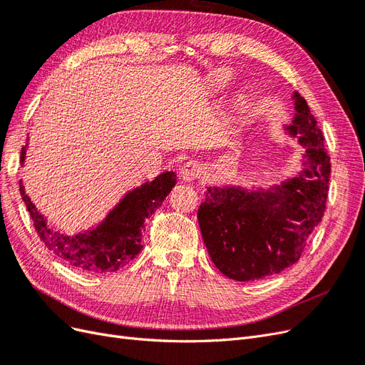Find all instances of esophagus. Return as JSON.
<instances>
[{
	"label": "esophagus",
	"instance_id": "obj_1",
	"mask_svg": "<svg viewBox=\"0 0 365 365\" xmlns=\"http://www.w3.org/2000/svg\"><path fill=\"white\" fill-rule=\"evenodd\" d=\"M202 164L200 163V161H195V160H192V161H187V163H184L182 165H181V172H180V175H181V178L184 180V181H195V180H197L200 178V176L202 175Z\"/></svg>",
	"mask_w": 365,
	"mask_h": 365
}]
</instances>
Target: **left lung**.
Wrapping results in <instances>:
<instances>
[{
  "instance_id": "1",
  "label": "left lung",
  "mask_w": 365,
  "mask_h": 365,
  "mask_svg": "<svg viewBox=\"0 0 365 365\" xmlns=\"http://www.w3.org/2000/svg\"><path fill=\"white\" fill-rule=\"evenodd\" d=\"M288 126L306 148L303 172L274 192L208 187L197 210L200 228L215 267L237 282H254L292 267L322 222L330 178L324 137L304 97L294 93Z\"/></svg>"
}]
</instances>
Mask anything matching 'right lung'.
Masks as SVG:
<instances>
[{
    "mask_svg": "<svg viewBox=\"0 0 365 365\" xmlns=\"http://www.w3.org/2000/svg\"><path fill=\"white\" fill-rule=\"evenodd\" d=\"M24 155L26 150L23 149L21 163H24ZM175 184V172L158 175L153 181L129 192L96 230L74 237L50 230L21 182L19 192L43 245L77 269L90 274H108L123 268L141 251V233L146 220L155 213Z\"/></svg>",
    "mask_w": 365,
    "mask_h": 365,
    "instance_id": "1",
    "label": "right lung"
}]
</instances>
